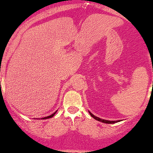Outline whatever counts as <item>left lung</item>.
<instances>
[{
	"instance_id": "left-lung-1",
	"label": "left lung",
	"mask_w": 153,
	"mask_h": 153,
	"mask_svg": "<svg viewBox=\"0 0 153 153\" xmlns=\"http://www.w3.org/2000/svg\"><path fill=\"white\" fill-rule=\"evenodd\" d=\"M89 114H90V115L92 116V117H93V118L96 119V120H99V121H101V122H102V123H105V124H114V123H116V122H118V121H120V120H104V119H101V118H99V117H96V116L93 115V114H92V113H91V112H89Z\"/></svg>"
}]
</instances>
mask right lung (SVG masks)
<instances>
[{
	"label": "right lung",
	"mask_w": 153,
	"mask_h": 153,
	"mask_svg": "<svg viewBox=\"0 0 153 153\" xmlns=\"http://www.w3.org/2000/svg\"><path fill=\"white\" fill-rule=\"evenodd\" d=\"M56 112H57V111H55V112H54V114H51V115H50V116H48V117H43L42 119H48V118H50V117H52L53 116H54V114H56Z\"/></svg>",
	"instance_id": "obj_1"
}]
</instances>
